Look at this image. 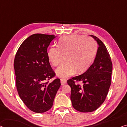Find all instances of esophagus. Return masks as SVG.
Instances as JSON below:
<instances>
[{"label":"esophagus","instance_id":"1","mask_svg":"<svg viewBox=\"0 0 127 127\" xmlns=\"http://www.w3.org/2000/svg\"><path fill=\"white\" fill-rule=\"evenodd\" d=\"M66 83H67V80H66L65 79H61V84H62V86H63V85L66 84Z\"/></svg>","mask_w":127,"mask_h":127}]
</instances>
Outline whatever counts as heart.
<instances>
[{
  "label": "heart",
  "instance_id": "1",
  "mask_svg": "<svg viewBox=\"0 0 127 127\" xmlns=\"http://www.w3.org/2000/svg\"><path fill=\"white\" fill-rule=\"evenodd\" d=\"M58 46L51 47L47 52L49 61L52 65L58 66L62 55L65 63L56 70V74L65 79L87 69L95 56L97 45L94 39L83 36H64L59 39Z\"/></svg>",
  "mask_w": 127,
  "mask_h": 127
}]
</instances>
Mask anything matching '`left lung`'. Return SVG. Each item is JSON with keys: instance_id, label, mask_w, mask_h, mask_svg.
Wrapping results in <instances>:
<instances>
[{"instance_id": "1", "label": "left lung", "mask_w": 127, "mask_h": 127, "mask_svg": "<svg viewBox=\"0 0 127 127\" xmlns=\"http://www.w3.org/2000/svg\"><path fill=\"white\" fill-rule=\"evenodd\" d=\"M91 36L99 45L94 63L82 75L67 80L73 107L82 112L97 109L105 101L111 83L112 63L109 52L98 37ZM78 81L83 83V86L75 83Z\"/></svg>"}]
</instances>
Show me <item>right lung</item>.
I'll use <instances>...</instances> for the list:
<instances>
[{
  "label": "right lung",
  "instance_id": "right-lung-1",
  "mask_svg": "<svg viewBox=\"0 0 127 127\" xmlns=\"http://www.w3.org/2000/svg\"><path fill=\"white\" fill-rule=\"evenodd\" d=\"M55 37L53 35H32L22 43L15 57L18 94L28 108L36 113L51 108L61 86L58 78L49 82L56 74L51 67L47 50Z\"/></svg>",
  "mask_w": 127,
  "mask_h": 127
}]
</instances>
